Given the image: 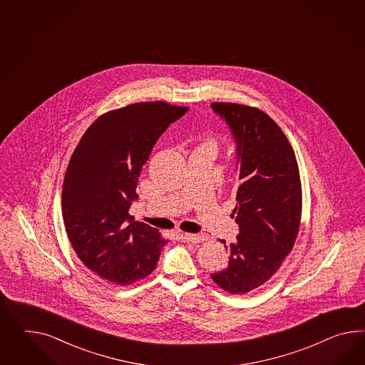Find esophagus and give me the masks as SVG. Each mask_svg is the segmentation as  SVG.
<instances>
[{"label":"esophagus","mask_w":365,"mask_h":365,"mask_svg":"<svg viewBox=\"0 0 365 365\" xmlns=\"http://www.w3.org/2000/svg\"><path fill=\"white\" fill-rule=\"evenodd\" d=\"M183 239L190 242H202L205 240V236L203 233H183Z\"/></svg>","instance_id":"obj_1"}]
</instances>
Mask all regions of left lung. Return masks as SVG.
<instances>
[{
  "label": "left lung",
  "instance_id": "1",
  "mask_svg": "<svg viewBox=\"0 0 365 365\" xmlns=\"http://www.w3.org/2000/svg\"><path fill=\"white\" fill-rule=\"evenodd\" d=\"M236 145L239 235L228 267L211 277L231 294L265 284L293 249L302 212V188L292 145L281 128L257 108L212 103ZM225 244V241H224Z\"/></svg>",
  "mask_w": 365,
  "mask_h": 365
}]
</instances>
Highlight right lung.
<instances>
[{
  "label": "right lung",
  "instance_id": "add662e5",
  "mask_svg": "<svg viewBox=\"0 0 365 365\" xmlns=\"http://www.w3.org/2000/svg\"><path fill=\"white\" fill-rule=\"evenodd\" d=\"M188 108L137 103L98 117L81 137L63 182V220L81 262L113 284L149 276L168 242L157 228L135 222L140 173L170 124Z\"/></svg>",
  "mask_w": 365,
  "mask_h": 365
}]
</instances>
